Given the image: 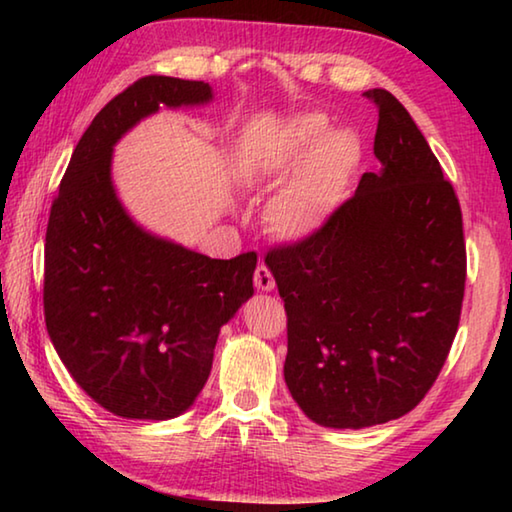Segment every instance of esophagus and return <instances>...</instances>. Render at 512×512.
Returning <instances> with one entry per match:
<instances>
[{"instance_id":"esophagus-1","label":"esophagus","mask_w":512,"mask_h":512,"mask_svg":"<svg viewBox=\"0 0 512 512\" xmlns=\"http://www.w3.org/2000/svg\"><path fill=\"white\" fill-rule=\"evenodd\" d=\"M255 287L259 291H273L275 289V277L271 273V268L266 264H259L255 268Z\"/></svg>"}]
</instances>
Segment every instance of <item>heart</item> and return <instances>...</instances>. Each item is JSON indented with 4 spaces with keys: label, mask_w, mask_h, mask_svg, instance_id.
<instances>
[{
    "label": "heart",
    "mask_w": 512,
    "mask_h": 512,
    "mask_svg": "<svg viewBox=\"0 0 512 512\" xmlns=\"http://www.w3.org/2000/svg\"><path fill=\"white\" fill-rule=\"evenodd\" d=\"M361 162V142L352 131H329L318 112L293 117L255 169L257 185L291 183L266 207V221L277 237L305 239L336 210Z\"/></svg>",
    "instance_id": "obj_1"
}]
</instances>
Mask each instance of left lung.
<instances>
[{
    "label": "left lung",
    "instance_id": "8db88e82",
    "mask_svg": "<svg viewBox=\"0 0 512 512\" xmlns=\"http://www.w3.org/2000/svg\"><path fill=\"white\" fill-rule=\"evenodd\" d=\"M379 110V173L266 266L287 311L284 379L309 420L361 429L402 418L443 370L461 320L463 214L440 162L391 92Z\"/></svg>",
    "mask_w": 512,
    "mask_h": 512
}]
</instances>
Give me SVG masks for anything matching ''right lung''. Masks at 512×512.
I'll return each instance as SVG.
<instances>
[{"label": "right lung", "mask_w": 512, "mask_h": 512, "mask_svg": "<svg viewBox=\"0 0 512 512\" xmlns=\"http://www.w3.org/2000/svg\"><path fill=\"white\" fill-rule=\"evenodd\" d=\"M212 99L203 81L144 76L92 119L60 180L45 239V323L103 409L169 420L194 404L221 327L253 296L255 253L210 259L144 232L110 180L112 146L160 106Z\"/></svg>", "instance_id": "right-lung-1"}]
</instances>
